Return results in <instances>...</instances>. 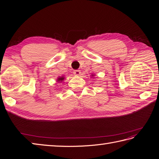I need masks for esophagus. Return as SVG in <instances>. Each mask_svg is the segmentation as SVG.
Returning a JSON list of instances; mask_svg holds the SVG:
<instances>
[{"mask_svg": "<svg viewBox=\"0 0 159 159\" xmlns=\"http://www.w3.org/2000/svg\"><path fill=\"white\" fill-rule=\"evenodd\" d=\"M80 74H81V72L80 70H74V74L75 75H79Z\"/></svg>", "mask_w": 159, "mask_h": 159, "instance_id": "esophagus-1", "label": "esophagus"}]
</instances>
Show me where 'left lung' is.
<instances>
[{
    "instance_id": "obj_1",
    "label": "left lung",
    "mask_w": 159,
    "mask_h": 159,
    "mask_svg": "<svg viewBox=\"0 0 159 159\" xmlns=\"http://www.w3.org/2000/svg\"><path fill=\"white\" fill-rule=\"evenodd\" d=\"M94 75H95V74H91V77H93Z\"/></svg>"
}]
</instances>
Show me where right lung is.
Masks as SVG:
<instances>
[{
    "instance_id": "obj_1",
    "label": "right lung",
    "mask_w": 159,
    "mask_h": 159,
    "mask_svg": "<svg viewBox=\"0 0 159 159\" xmlns=\"http://www.w3.org/2000/svg\"><path fill=\"white\" fill-rule=\"evenodd\" d=\"M64 79H65V77H64V76H62V77H59V78H57V82H62V81H63L64 80Z\"/></svg>"
}]
</instances>
